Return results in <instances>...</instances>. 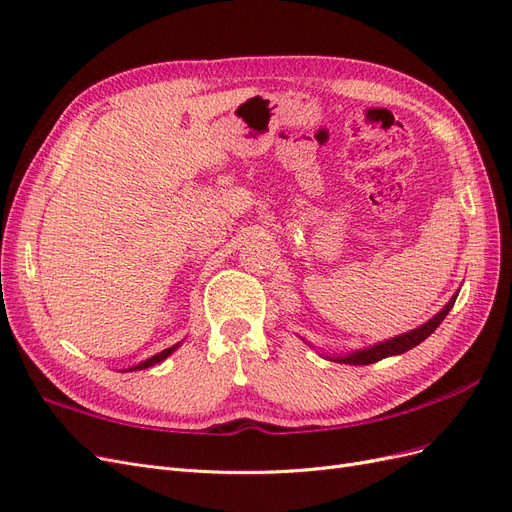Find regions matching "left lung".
Wrapping results in <instances>:
<instances>
[{"label": "left lung", "instance_id": "8db88e82", "mask_svg": "<svg viewBox=\"0 0 512 512\" xmlns=\"http://www.w3.org/2000/svg\"><path fill=\"white\" fill-rule=\"evenodd\" d=\"M455 292L451 301H448L440 312L433 316L431 320H427L425 324H421V327H416L408 333H401L397 337H391V339H384V342L380 344H374L369 348H361V350H354V352H348V354H337V356H331V354H324L327 356L329 361H335V363H346V365H369V363H378L382 359H386V356H395V354H404L408 352L410 348L418 346L421 342H425V339L436 331L440 327V322L446 318V314L451 312V307L455 305V299H457ZM303 339V337H301ZM312 346V344H309Z\"/></svg>", "mask_w": 512, "mask_h": 512}]
</instances>
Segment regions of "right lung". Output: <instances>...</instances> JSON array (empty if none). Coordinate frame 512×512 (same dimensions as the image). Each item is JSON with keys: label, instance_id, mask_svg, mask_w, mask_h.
Listing matches in <instances>:
<instances>
[{"label": "right lung", "instance_id": "1", "mask_svg": "<svg viewBox=\"0 0 512 512\" xmlns=\"http://www.w3.org/2000/svg\"><path fill=\"white\" fill-rule=\"evenodd\" d=\"M181 344H175V346H170V348H166V350H162V352H158V354H153V356H149V359H145L143 363H138V365H132V367H128V369H123V371H138V369H147V367H151V365H158V363H162L166 356H170L173 354L177 348H179Z\"/></svg>", "mask_w": 512, "mask_h": 512}]
</instances>
